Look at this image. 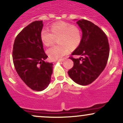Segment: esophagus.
Segmentation results:
<instances>
[{
  "label": "esophagus",
  "instance_id": "1",
  "mask_svg": "<svg viewBox=\"0 0 123 123\" xmlns=\"http://www.w3.org/2000/svg\"><path fill=\"white\" fill-rule=\"evenodd\" d=\"M65 61L64 59H61V60H59L58 61L59 62H63Z\"/></svg>",
  "mask_w": 123,
  "mask_h": 123
}]
</instances>
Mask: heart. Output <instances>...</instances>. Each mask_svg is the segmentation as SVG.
Wrapping results in <instances>:
<instances>
[{"label": "heart", "mask_w": 123, "mask_h": 123, "mask_svg": "<svg viewBox=\"0 0 123 123\" xmlns=\"http://www.w3.org/2000/svg\"><path fill=\"white\" fill-rule=\"evenodd\" d=\"M60 45H53L47 50L51 60H59L69 53L70 48L75 49L80 44L81 33L78 27L70 23L61 22L53 24L51 31L47 29L41 31V38L46 46H49L58 38Z\"/></svg>", "instance_id": "obj_1"}]
</instances>
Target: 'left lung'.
<instances>
[{
  "label": "left lung",
  "instance_id": "left-lung-1",
  "mask_svg": "<svg viewBox=\"0 0 123 123\" xmlns=\"http://www.w3.org/2000/svg\"><path fill=\"white\" fill-rule=\"evenodd\" d=\"M76 23L82 30V38L72 55L84 58L70 57L74 65L68 74L76 83L87 85L93 82L105 68L109 54L108 40L103 31L92 22L81 19Z\"/></svg>",
  "mask_w": 123,
  "mask_h": 123
}]
</instances>
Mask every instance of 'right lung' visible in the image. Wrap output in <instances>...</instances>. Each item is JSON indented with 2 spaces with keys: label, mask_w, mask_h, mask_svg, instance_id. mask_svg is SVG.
Wrapping results in <instances>:
<instances>
[{
  "label": "right lung",
  "mask_w": 123,
  "mask_h": 123,
  "mask_svg": "<svg viewBox=\"0 0 123 123\" xmlns=\"http://www.w3.org/2000/svg\"><path fill=\"white\" fill-rule=\"evenodd\" d=\"M43 21H34L19 32L13 46V62L18 74L31 89L42 91L49 85L53 63L45 61L41 38Z\"/></svg>",
  "instance_id": "1"
}]
</instances>
